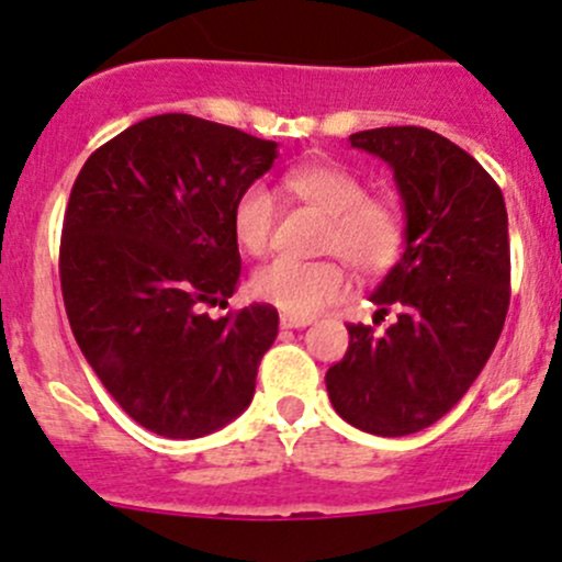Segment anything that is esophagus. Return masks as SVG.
<instances>
[{
  "mask_svg": "<svg viewBox=\"0 0 562 562\" xmlns=\"http://www.w3.org/2000/svg\"><path fill=\"white\" fill-rule=\"evenodd\" d=\"M313 323V317H299V315H282L280 326L282 328H304Z\"/></svg>",
  "mask_w": 562,
  "mask_h": 562,
  "instance_id": "obj_1",
  "label": "esophagus"
}]
</instances>
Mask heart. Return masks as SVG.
I'll use <instances>...</instances> for the list:
<instances>
[{"label":"heart","instance_id":"obj_1","mask_svg":"<svg viewBox=\"0 0 562 562\" xmlns=\"http://www.w3.org/2000/svg\"><path fill=\"white\" fill-rule=\"evenodd\" d=\"M285 190L299 201L328 214L323 252H337L361 274H383L400 260L405 247V217L389 198H370L367 184L353 171L334 162L293 168L285 173ZM277 201L260 181L239 192L231 212L236 245L247 255H263L271 247ZM255 299L285 315L310 317L350 291V277L339 260L277 258L260 266L249 280Z\"/></svg>","mask_w":562,"mask_h":562}]
</instances>
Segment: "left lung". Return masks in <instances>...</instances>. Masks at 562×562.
Masks as SVG:
<instances>
[{"label": "left lung", "instance_id": "1", "mask_svg": "<svg viewBox=\"0 0 562 562\" xmlns=\"http://www.w3.org/2000/svg\"><path fill=\"white\" fill-rule=\"evenodd\" d=\"M353 149L394 171L405 212V252L372 293L375 334L348 323V353L328 367L334 411L381 438L443 418L495 350L512 299L508 214L501 187L464 149L424 127L350 135Z\"/></svg>", "mask_w": 562, "mask_h": 562}]
</instances>
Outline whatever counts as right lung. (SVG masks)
<instances>
[{
	"label": "right lung",
	"mask_w": 562,
	"mask_h": 562,
	"mask_svg": "<svg viewBox=\"0 0 562 562\" xmlns=\"http://www.w3.org/2000/svg\"><path fill=\"white\" fill-rule=\"evenodd\" d=\"M277 160L274 140L162 113L100 146L65 212L59 277L76 342L149 432L212 435L247 411L277 337L271 304L209 317L241 274L231 212Z\"/></svg>",
	"instance_id": "1"
}]
</instances>
